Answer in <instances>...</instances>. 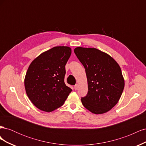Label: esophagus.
Here are the masks:
<instances>
[{"mask_svg":"<svg viewBox=\"0 0 146 146\" xmlns=\"http://www.w3.org/2000/svg\"><path fill=\"white\" fill-rule=\"evenodd\" d=\"M78 84H76V85L74 86V89L75 90H77L78 89Z\"/></svg>","mask_w":146,"mask_h":146,"instance_id":"obj_1","label":"esophagus"}]
</instances>
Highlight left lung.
<instances>
[{
    "mask_svg": "<svg viewBox=\"0 0 146 146\" xmlns=\"http://www.w3.org/2000/svg\"><path fill=\"white\" fill-rule=\"evenodd\" d=\"M74 53L87 77L88 91L81 99L83 105L92 113H107L117 104L124 88L120 66L111 56L96 48L78 47Z\"/></svg>",
    "mask_w": 146,
    "mask_h": 146,
    "instance_id": "1",
    "label": "left lung"
}]
</instances>
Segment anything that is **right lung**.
<instances>
[{
	"instance_id": "obj_1",
	"label": "right lung",
	"mask_w": 146,
	"mask_h": 146,
	"mask_svg": "<svg viewBox=\"0 0 146 146\" xmlns=\"http://www.w3.org/2000/svg\"><path fill=\"white\" fill-rule=\"evenodd\" d=\"M71 55L68 46H56L36 57L25 75L26 93L38 109L51 112L62 106L72 90L66 85L65 65Z\"/></svg>"
}]
</instances>
